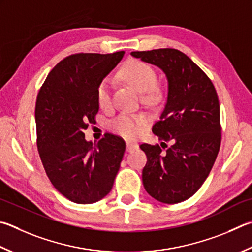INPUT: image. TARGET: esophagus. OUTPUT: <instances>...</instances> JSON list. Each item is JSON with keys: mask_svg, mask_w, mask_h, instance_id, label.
I'll list each match as a JSON object with an SVG mask.
<instances>
[{"mask_svg": "<svg viewBox=\"0 0 252 252\" xmlns=\"http://www.w3.org/2000/svg\"><path fill=\"white\" fill-rule=\"evenodd\" d=\"M138 149V144L134 143V142H126V151L127 152H132Z\"/></svg>", "mask_w": 252, "mask_h": 252, "instance_id": "esophagus-1", "label": "esophagus"}]
</instances>
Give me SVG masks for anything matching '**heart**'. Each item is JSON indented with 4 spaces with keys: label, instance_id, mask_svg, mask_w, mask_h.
Instances as JSON below:
<instances>
[{
    "label": "heart",
    "instance_id": "1",
    "mask_svg": "<svg viewBox=\"0 0 252 252\" xmlns=\"http://www.w3.org/2000/svg\"><path fill=\"white\" fill-rule=\"evenodd\" d=\"M119 75L135 90L143 93L142 94L146 102L158 103L162 101L164 89L161 84L155 81L157 74L149 63L139 59H129L120 68ZM97 102L102 109L110 107V82L107 78L100 81L97 87ZM149 121L150 116L145 112L121 113L111 122V129L125 138L135 139L141 135Z\"/></svg>",
    "mask_w": 252,
    "mask_h": 252
}]
</instances>
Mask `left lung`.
Instances as JSON below:
<instances>
[{
  "label": "left lung",
  "mask_w": 252,
  "mask_h": 252,
  "mask_svg": "<svg viewBox=\"0 0 252 252\" xmlns=\"http://www.w3.org/2000/svg\"><path fill=\"white\" fill-rule=\"evenodd\" d=\"M131 55L161 68L168 82L165 108L152 131L172 145L164 153L158 144L140 145L148 158L142 172L143 186L158 202L181 203L203 185L220 148L216 89L208 76L180 50L161 48Z\"/></svg>",
  "instance_id": "obj_1"
}]
</instances>
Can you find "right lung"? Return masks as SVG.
Instances as JSON below:
<instances>
[{
  "mask_svg": "<svg viewBox=\"0 0 252 252\" xmlns=\"http://www.w3.org/2000/svg\"><path fill=\"white\" fill-rule=\"evenodd\" d=\"M123 55L79 53L63 58L36 100L37 149L45 172L55 189L77 204H93L110 193L125 154L120 136L107 133L94 144L84 133L99 111V82Z\"/></svg>",
  "mask_w": 252,
  "mask_h": 252,
  "instance_id": "1",
  "label": "right lung"
}]
</instances>
